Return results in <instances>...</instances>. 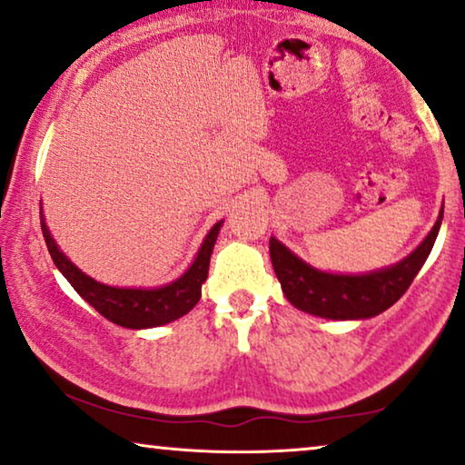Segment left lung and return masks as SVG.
I'll return each mask as SVG.
<instances>
[{
	"instance_id": "obj_1",
	"label": "left lung",
	"mask_w": 465,
	"mask_h": 465,
	"mask_svg": "<svg viewBox=\"0 0 465 465\" xmlns=\"http://www.w3.org/2000/svg\"><path fill=\"white\" fill-rule=\"evenodd\" d=\"M440 221L442 211L428 238L407 259L388 270L364 273V276H339V273L313 270L276 238L270 240L272 265L286 299L297 310L331 320L372 318L394 305L407 292L434 246Z\"/></svg>"
}]
</instances>
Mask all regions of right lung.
Returning a JSON list of instances; mask_svg holds the SVG:
<instances>
[{
    "label": "right lung",
    "mask_w": 465,
    "mask_h": 465,
    "mask_svg": "<svg viewBox=\"0 0 465 465\" xmlns=\"http://www.w3.org/2000/svg\"><path fill=\"white\" fill-rule=\"evenodd\" d=\"M221 230V221L208 232L204 244H202L198 257L192 267L176 280V282L162 286V289L145 291V289H115L96 282L88 278L86 273L77 270L64 254L58 251L56 242L52 240L48 227L42 217V232L45 246H48L50 257L54 265L61 270L69 284L77 291V295L86 299L96 312L109 320V322L126 326V329H152V326H162L173 322V320L185 316L187 312L193 310V305L200 301L202 282L208 276V265H211L213 246L217 242Z\"/></svg>",
    "instance_id": "1"
}]
</instances>
